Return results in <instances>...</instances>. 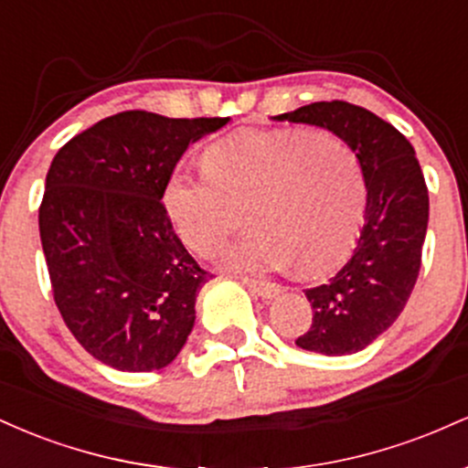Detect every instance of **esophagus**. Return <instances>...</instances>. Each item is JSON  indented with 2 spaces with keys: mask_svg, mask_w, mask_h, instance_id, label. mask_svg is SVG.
<instances>
[{
  "mask_svg": "<svg viewBox=\"0 0 468 468\" xmlns=\"http://www.w3.org/2000/svg\"><path fill=\"white\" fill-rule=\"evenodd\" d=\"M241 282H244L246 286L252 290V292L260 294L261 299H272L279 292V286L272 282H257V279H249V277H244Z\"/></svg>",
  "mask_w": 468,
  "mask_h": 468,
  "instance_id": "esophagus-1",
  "label": "esophagus"
}]
</instances>
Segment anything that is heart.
Listing matches in <instances>:
<instances>
[{
	"instance_id": "obj_1",
	"label": "heart",
	"mask_w": 468,
	"mask_h": 468,
	"mask_svg": "<svg viewBox=\"0 0 468 468\" xmlns=\"http://www.w3.org/2000/svg\"><path fill=\"white\" fill-rule=\"evenodd\" d=\"M204 169L176 166L165 211L189 249L207 255L233 227L230 204L249 200L246 230L218 250L224 268L299 275L330 271L363 222L365 178L343 138L321 130H241L204 152Z\"/></svg>"
}]
</instances>
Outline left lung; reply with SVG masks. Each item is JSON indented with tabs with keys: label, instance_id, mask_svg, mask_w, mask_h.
I'll return each mask as SVG.
<instances>
[{
	"label": "left lung",
	"instance_id": "obj_1",
	"mask_svg": "<svg viewBox=\"0 0 468 468\" xmlns=\"http://www.w3.org/2000/svg\"><path fill=\"white\" fill-rule=\"evenodd\" d=\"M272 118L324 127L350 144L361 163L367 189L361 235L336 275L305 290L313 324L294 341L325 356L361 352L399 319L420 271L429 193L416 152L394 125L346 101H321Z\"/></svg>",
	"mask_w": 468,
	"mask_h": 468
}]
</instances>
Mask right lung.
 Listing matches in <instances>:
<instances>
[{"mask_svg": "<svg viewBox=\"0 0 468 468\" xmlns=\"http://www.w3.org/2000/svg\"><path fill=\"white\" fill-rule=\"evenodd\" d=\"M230 118L121 112L58 149L39 233L52 292L74 338L121 372L163 369L196 324L211 279L176 235L165 182L191 143Z\"/></svg>", "mask_w": 468, "mask_h": 468, "instance_id": "1", "label": "right lung"}]
</instances>
